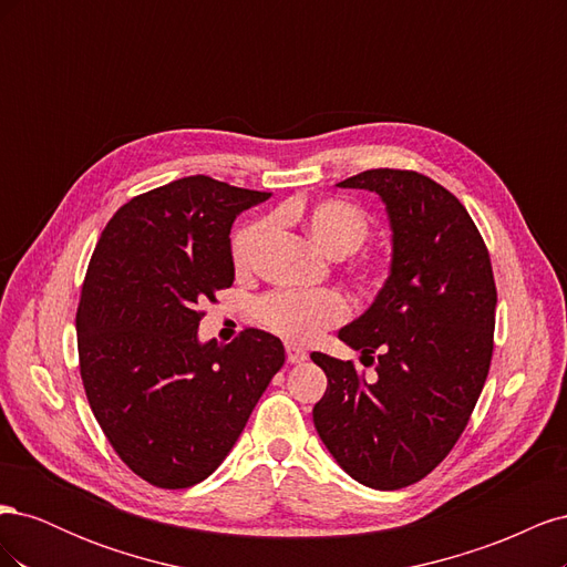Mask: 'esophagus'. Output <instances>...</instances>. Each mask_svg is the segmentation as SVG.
Returning <instances> with one entry per match:
<instances>
[{"mask_svg":"<svg viewBox=\"0 0 567 567\" xmlns=\"http://www.w3.org/2000/svg\"><path fill=\"white\" fill-rule=\"evenodd\" d=\"M286 359H288V364H302L307 359V352L296 346H286Z\"/></svg>","mask_w":567,"mask_h":567,"instance_id":"34e87169","label":"esophagus"}]
</instances>
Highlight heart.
I'll list each match as a JSON object with an SVG mask.
<instances>
[{
	"label": "heart",
	"mask_w": 567,
	"mask_h": 567,
	"mask_svg": "<svg viewBox=\"0 0 567 567\" xmlns=\"http://www.w3.org/2000/svg\"><path fill=\"white\" fill-rule=\"evenodd\" d=\"M288 215L300 217L315 241L333 257H346L362 246L371 234V219L359 205L342 198H323L310 205L290 208ZM271 221L252 219L231 236V262L236 271H250L257 265ZM385 262L379 255H362L350 262V279L371 290L381 284ZM348 300L338 290H274L257 302V319L284 340L312 342L326 329L348 319Z\"/></svg>",
	"instance_id": "1"
}]
</instances>
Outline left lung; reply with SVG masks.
<instances>
[{
    "label": "left lung",
    "instance_id": "1",
    "mask_svg": "<svg viewBox=\"0 0 567 567\" xmlns=\"http://www.w3.org/2000/svg\"><path fill=\"white\" fill-rule=\"evenodd\" d=\"M338 186L385 200L392 269L369 310L338 333L375 364V379L312 352L329 379L312 416L357 483L400 489L452 452L487 381L496 310L489 250L461 200L414 169H367Z\"/></svg>",
    "mask_w": 567,
    "mask_h": 567
}]
</instances>
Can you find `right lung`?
<instances>
[{
	"label": "right lung",
	"mask_w": 567,
	"mask_h": 567,
	"mask_svg": "<svg viewBox=\"0 0 567 567\" xmlns=\"http://www.w3.org/2000/svg\"><path fill=\"white\" fill-rule=\"evenodd\" d=\"M267 192L205 175L134 196L101 234L78 305L80 375L125 466L163 489L208 477L284 367L277 336L198 342L200 305L234 284L229 231Z\"/></svg>",
	"instance_id": "1"
}]
</instances>
